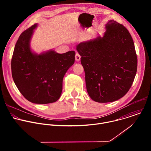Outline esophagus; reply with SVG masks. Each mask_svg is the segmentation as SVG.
<instances>
[{
	"instance_id": "34e87169",
	"label": "esophagus",
	"mask_w": 151,
	"mask_h": 151,
	"mask_svg": "<svg viewBox=\"0 0 151 151\" xmlns=\"http://www.w3.org/2000/svg\"><path fill=\"white\" fill-rule=\"evenodd\" d=\"M81 56L80 55V54L78 52H76V55H75V60L77 61H79L80 60H81Z\"/></svg>"
}]
</instances>
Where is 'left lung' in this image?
Masks as SVG:
<instances>
[{
  "instance_id": "1",
  "label": "left lung",
  "mask_w": 151,
  "mask_h": 151,
  "mask_svg": "<svg viewBox=\"0 0 151 151\" xmlns=\"http://www.w3.org/2000/svg\"><path fill=\"white\" fill-rule=\"evenodd\" d=\"M104 36L81 42L76 50L85 73L87 92L99 103L112 102L131 88L137 58L130 33L121 24L110 20Z\"/></svg>"
}]
</instances>
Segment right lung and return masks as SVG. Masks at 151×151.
<instances>
[{"mask_svg":"<svg viewBox=\"0 0 151 151\" xmlns=\"http://www.w3.org/2000/svg\"><path fill=\"white\" fill-rule=\"evenodd\" d=\"M36 26L35 24L24 31L16 43L11 60L12 76L25 99L36 104H47L60 98L63 77L75 62V52L33 54L29 43Z\"/></svg>","mask_w":151,"mask_h":151,"instance_id":"right-lung-1","label":"right lung"}]
</instances>
